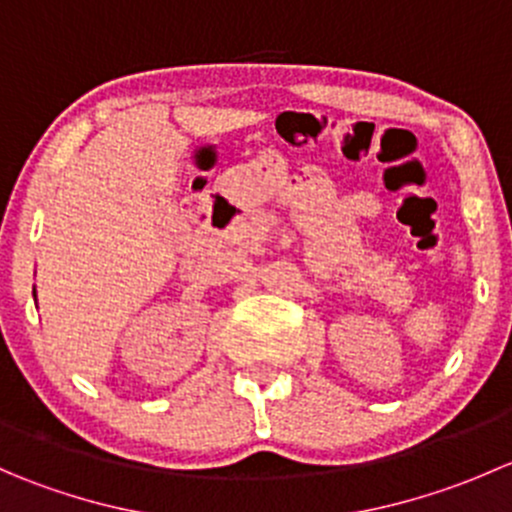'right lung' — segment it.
I'll list each match as a JSON object with an SVG mask.
<instances>
[{"label": "right lung", "mask_w": 512, "mask_h": 512, "mask_svg": "<svg viewBox=\"0 0 512 512\" xmlns=\"http://www.w3.org/2000/svg\"><path fill=\"white\" fill-rule=\"evenodd\" d=\"M34 297H36V289H34Z\"/></svg>", "instance_id": "add662e5"}]
</instances>
